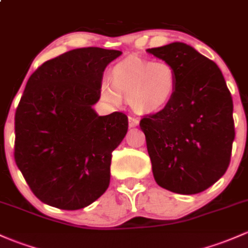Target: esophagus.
Here are the masks:
<instances>
[{"mask_svg":"<svg viewBox=\"0 0 248 248\" xmlns=\"http://www.w3.org/2000/svg\"><path fill=\"white\" fill-rule=\"evenodd\" d=\"M138 124H140V121H138V118H136V117H132V116H129V126L130 127L137 126Z\"/></svg>","mask_w":248,"mask_h":248,"instance_id":"esophagus-1","label":"esophagus"}]
</instances>
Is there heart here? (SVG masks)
Segmentation results:
<instances>
[{"label":"heart","mask_w":248,"mask_h":248,"mask_svg":"<svg viewBox=\"0 0 248 248\" xmlns=\"http://www.w3.org/2000/svg\"><path fill=\"white\" fill-rule=\"evenodd\" d=\"M176 89L177 74L170 63L130 55L113 66L111 82L102 81L99 92L103 100L113 105L126 97L136 112L154 113L166 108Z\"/></svg>","instance_id":"heart-1"}]
</instances>
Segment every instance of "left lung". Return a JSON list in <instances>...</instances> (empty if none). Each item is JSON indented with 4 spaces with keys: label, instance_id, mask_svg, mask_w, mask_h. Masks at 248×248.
<instances>
[{
    "label": "left lung",
    "instance_id": "1",
    "mask_svg": "<svg viewBox=\"0 0 248 248\" xmlns=\"http://www.w3.org/2000/svg\"><path fill=\"white\" fill-rule=\"evenodd\" d=\"M146 52L177 74L170 103L140 123L154 177L172 193H201L230 166L235 137L231 92L217 63L189 45L172 42Z\"/></svg>",
    "mask_w": 248,
    "mask_h": 248
}]
</instances>
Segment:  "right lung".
<instances>
[{
  "label": "right lung",
  "instance_id": "1",
  "mask_svg": "<svg viewBox=\"0 0 248 248\" xmlns=\"http://www.w3.org/2000/svg\"><path fill=\"white\" fill-rule=\"evenodd\" d=\"M121 50L86 47L50 59L29 77L15 113L16 166L40 201L89 206L110 185L112 151L127 132L123 112L98 116L106 66Z\"/></svg>",
  "mask_w": 248,
  "mask_h": 248
}]
</instances>
